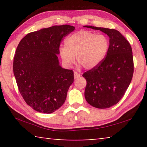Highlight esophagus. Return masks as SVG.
I'll use <instances>...</instances> for the list:
<instances>
[{"mask_svg":"<svg viewBox=\"0 0 147 147\" xmlns=\"http://www.w3.org/2000/svg\"><path fill=\"white\" fill-rule=\"evenodd\" d=\"M81 76V74H80V73H77V72H74V78H78V77H80Z\"/></svg>","mask_w":147,"mask_h":147,"instance_id":"1","label":"esophagus"}]
</instances>
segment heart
<instances>
[{
  "label": "heart",
  "instance_id": "b5f03b06",
  "mask_svg": "<svg viewBox=\"0 0 147 147\" xmlns=\"http://www.w3.org/2000/svg\"><path fill=\"white\" fill-rule=\"evenodd\" d=\"M65 47L59 49L62 61L65 66L70 67L76 61L84 68L91 69L98 65L108 53L109 41L103 34L88 31H80L65 39Z\"/></svg>",
  "mask_w": 147,
  "mask_h": 147
}]
</instances>
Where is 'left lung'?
I'll return each mask as SVG.
<instances>
[{"label": "left lung", "instance_id": "1", "mask_svg": "<svg viewBox=\"0 0 147 147\" xmlns=\"http://www.w3.org/2000/svg\"><path fill=\"white\" fill-rule=\"evenodd\" d=\"M99 30L109 38V47L101 63L83 74L87 81L85 98L94 108L105 109L115 105L124 96L134 73L130 44L119 31L101 27L85 26Z\"/></svg>", "mask_w": 147, "mask_h": 147}]
</instances>
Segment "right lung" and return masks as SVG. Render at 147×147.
<instances>
[{"mask_svg":"<svg viewBox=\"0 0 147 147\" xmlns=\"http://www.w3.org/2000/svg\"><path fill=\"white\" fill-rule=\"evenodd\" d=\"M74 29L65 24L30 32L17 47L13 70L17 86L26 103L38 112L53 113L66 100L74 73L59 65L58 55L63 38Z\"/></svg>","mask_w":147,"mask_h":147,"instance_id":"1","label":"right lung"}]
</instances>
